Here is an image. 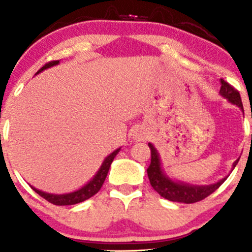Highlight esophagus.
I'll use <instances>...</instances> for the list:
<instances>
[{
    "label": "esophagus",
    "mask_w": 252,
    "mask_h": 252,
    "mask_svg": "<svg viewBox=\"0 0 252 252\" xmlns=\"http://www.w3.org/2000/svg\"><path fill=\"white\" fill-rule=\"evenodd\" d=\"M134 140L136 141H143L144 137H146V135H144V132L140 131V130H136V131L134 132Z\"/></svg>",
    "instance_id": "obj_1"
}]
</instances>
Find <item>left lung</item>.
<instances>
[{
	"label": "left lung",
	"instance_id": "left-lung-1",
	"mask_svg": "<svg viewBox=\"0 0 252 252\" xmlns=\"http://www.w3.org/2000/svg\"><path fill=\"white\" fill-rule=\"evenodd\" d=\"M220 84L221 86L220 91H219L220 96L226 98L228 102L233 104V105L238 106L244 112L239 92L235 88H232L230 84L225 82L224 79H220ZM148 146L150 148V152H152V160H150V164L148 169H147L150 185H152L153 189L158 194L162 196V198L167 199V200L184 202V204H193V202L200 201L202 199L206 198V196L212 194L217 189H219L221 186L222 182L227 179V176H225V178H222L221 180L216 182V184L200 185V186L199 185H189L186 184V182L173 180L163 170L158 150H156V148L152 143H148ZM238 161L239 158H237L235 162H233L232 169L231 170L235 169Z\"/></svg>",
	"mask_w": 252,
	"mask_h": 252
}]
</instances>
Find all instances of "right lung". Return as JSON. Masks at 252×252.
<instances>
[{
  "label": "right lung",
  "mask_w": 252,
  "mask_h": 252,
  "mask_svg": "<svg viewBox=\"0 0 252 252\" xmlns=\"http://www.w3.org/2000/svg\"><path fill=\"white\" fill-rule=\"evenodd\" d=\"M59 63V60H56V62H51L48 63H46L42 68H40L37 71V73L42 72L43 70H47V68L52 67V66H56ZM36 73V74H37ZM121 148H118L116 150L111 153V154L108 155L105 158V160L103 161L102 166L100 168L98 169V172L94 174V178L90 180L88 184L84 185L83 187H80L79 189L74 190V192L71 193H65V194H52V193H47V192H42V190L35 189V187L31 186L33 190L39 194L40 196H42L43 199H46L47 201H50L51 204L53 205H58V206H65V205H74V204H79V202L88 200V199L94 196L98 190L100 189V187L103 186L104 181H105L106 175H108V172L110 169V166H111L112 161L114 158H116V155L118 154Z\"/></svg>",
  "instance_id": "add662e5"
}]
</instances>
